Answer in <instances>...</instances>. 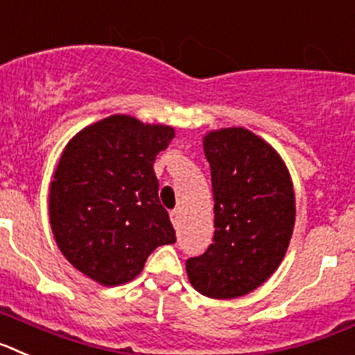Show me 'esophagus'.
Returning <instances> with one entry per match:
<instances>
[{
	"mask_svg": "<svg viewBox=\"0 0 355 355\" xmlns=\"http://www.w3.org/2000/svg\"><path fill=\"white\" fill-rule=\"evenodd\" d=\"M169 218H171V223H173L175 229H178V225H180V218H182L180 211H171L169 212Z\"/></svg>",
	"mask_w": 355,
	"mask_h": 355,
	"instance_id": "esophagus-1",
	"label": "esophagus"
}]
</instances>
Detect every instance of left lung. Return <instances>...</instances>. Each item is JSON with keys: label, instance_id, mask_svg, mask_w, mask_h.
<instances>
[{"label": "left lung", "instance_id": "left-lung-1", "mask_svg": "<svg viewBox=\"0 0 355 355\" xmlns=\"http://www.w3.org/2000/svg\"><path fill=\"white\" fill-rule=\"evenodd\" d=\"M214 195V239L187 259L191 286L209 298L243 297L280 266L295 227V191L275 148L243 126L203 135Z\"/></svg>", "mask_w": 355, "mask_h": 355}]
</instances>
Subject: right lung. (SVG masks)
I'll return each instance as SVG.
<instances>
[{"mask_svg":"<svg viewBox=\"0 0 355 355\" xmlns=\"http://www.w3.org/2000/svg\"><path fill=\"white\" fill-rule=\"evenodd\" d=\"M173 137V126L114 114L64 148L49 186V225L64 257L98 284L130 282L157 246L177 241L153 171Z\"/></svg>","mask_w":355,"mask_h":355,"instance_id":"add662e5","label":"right lung"}]
</instances>
